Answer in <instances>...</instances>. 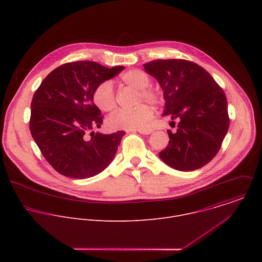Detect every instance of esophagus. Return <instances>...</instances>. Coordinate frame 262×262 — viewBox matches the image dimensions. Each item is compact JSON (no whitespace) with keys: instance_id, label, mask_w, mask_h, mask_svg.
I'll return each instance as SVG.
<instances>
[{"instance_id":"1","label":"esophagus","mask_w":262,"mask_h":262,"mask_svg":"<svg viewBox=\"0 0 262 262\" xmlns=\"http://www.w3.org/2000/svg\"><path fill=\"white\" fill-rule=\"evenodd\" d=\"M137 132L142 135H150L154 130L151 128H141V129H138Z\"/></svg>"}]
</instances>
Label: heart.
Segmentation results:
<instances>
[{
    "label": "heart",
    "instance_id": "1",
    "mask_svg": "<svg viewBox=\"0 0 262 262\" xmlns=\"http://www.w3.org/2000/svg\"><path fill=\"white\" fill-rule=\"evenodd\" d=\"M120 81L124 85L132 86L139 90L138 102L143 100L152 105L159 106L164 102L162 94L155 88L149 87L150 78L140 69H129L120 76ZM92 99L94 104L102 112H110L116 106V96L113 84L110 81L99 83L93 90ZM154 111L148 104L142 103L135 108H119L107 118V125L112 129H141L150 121Z\"/></svg>",
    "mask_w": 262,
    "mask_h": 262
}]
</instances>
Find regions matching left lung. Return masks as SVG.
Here are the masks:
<instances>
[{"label": "left lung", "mask_w": 262, "mask_h": 262, "mask_svg": "<svg viewBox=\"0 0 262 262\" xmlns=\"http://www.w3.org/2000/svg\"><path fill=\"white\" fill-rule=\"evenodd\" d=\"M144 67L164 91V116L179 120L176 133L168 130L169 144L159 157L178 171L205 166L219 152L229 128L225 93L203 67L192 61L159 59Z\"/></svg>", "instance_id": "left-lung-1"}]
</instances>
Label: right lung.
Here are the masks:
<instances>
[{"label": "right lung", "instance_id": "1", "mask_svg": "<svg viewBox=\"0 0 262 262\" xmlns=\"http://www.w3.org/2000/svg\"><path fill=\"white\" fill-rule=\"evenodd\" d=\"M123 69L91 61L69 62L54 69L35 91L30 132L58 173L85 179L102 172L113 161L125 132L91 133V138L87 134L100 127L103 119L92 99L94 88Z\"/></svg>", "mask_w": 262, "mask_h": 262}]
</instances>
